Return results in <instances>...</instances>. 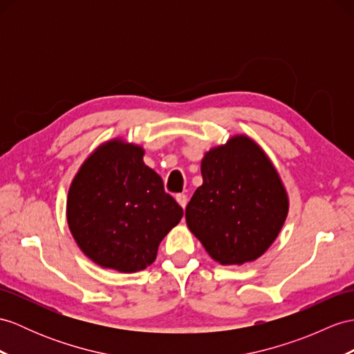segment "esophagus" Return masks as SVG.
<instances>
[{"label":"esophagus","instance_id":"esophagus-1","mask_svg":"<svg viewBox=\"0 0 354 354\" xmlns=\"http://www.w3.org/2000/svg\"><path fill=\"white\" fill-rule=\"evenodd\" d=\"M176 201L178 203V205L182 207V209H186V204H187V196L185 194H178L176 196Z\"/></svg>","mask_w":354,"mask_h":354}]
</instances>
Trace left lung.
I'll use <instances>...</instances> for the list:
<instances>
[{
    "instance_id": "obj_1",
    "label": "left lung",
    "mask_w": 354,
    "mask_h": 354,
    "mask_svg": "<svg viewBox=\"0 0 354 354\" xmlns=\"http://www.w3.org/2000/svg\"><path fill=\"white\" fill-rule=\"evenodd\" d=\"M203 185L186 207V223L214 261L242 266L277 240L288 214L278 169L251 136L239 133L204 153Z\"/></svg>"
}]
</instances>
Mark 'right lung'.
<instances>
[{
  "label": "right lung",
  "mask_w": 354,
  "mask_h": 354,
  "mask_svg": "<svg viewBox=\"0 0 354 354\" xmlns=\"http://www.w3.org/2000/svg\"><path fill=\"white\" fill-rule=\"evenodd\" d=\"M142 145L112 138L94 149L68 187L66 218L93 263L135 273L154 263L159 245L183 216L144 163Z\"/></svg>",
  "instance_id": "obj_1"
}]
</instances>
